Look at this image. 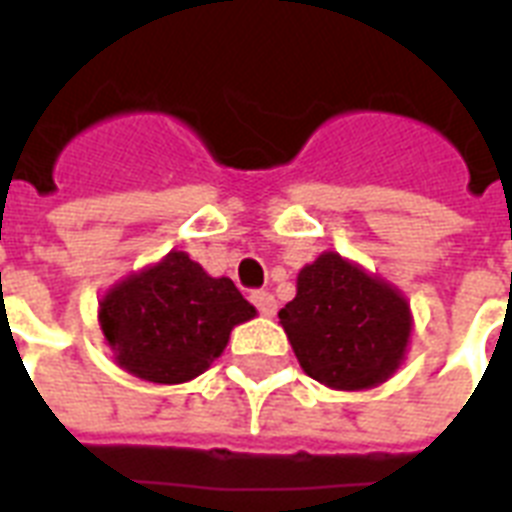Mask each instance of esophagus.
I'll list each match as a JSON object with an SVG mask.
<instances>
[{
  "label": "esophagus",
  "mask_w": 512,
  "mask_h": 512,
  "mask_svg": "<svg viewBox=\"0 0 512 512\" xmlns=\"http://www.w3.org/2000/svg\"><path fill=\"white\" fill-rule=\"evenodd\" d=\"M252 305H255L257 311L263 313V316H273L276 313V297L271 295V292H265V289H257V292H252Z\"/></svg>",
  "instance_id": "1"
}]
</instances>
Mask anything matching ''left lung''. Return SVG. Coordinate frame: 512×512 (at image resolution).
I'll use <instances>...</instances> for the list:
<instances>
[{"label":"left lung","mask_w":512,"mask_h":512,"mask_svg":"<svg viewBox=\"0 0 512 512\" xmlns=\"http://www.w3.org/2000/svg\"><path fill=\"white\" fill-rule=\"evenodd\" d=\"M279 319L305 374L340 390L388 380L412 332L404 297L335 252L305 265Z\"/></svg>","instance_id":"obj_1"}]
</instances>
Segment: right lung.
Wrapping results in <instances>:
<instances>
[{
	"instance_id": "add662e5",
	"label": "right lung",
	"mask_w": 512,
	"mask_h": 512,
	"mask_svg": "<svg viewBox=\"0 0 512 512\" xmlns=\"http://www.w3.org/2000/svg\"><path fill=\"white\" fill-rule=\"evenodd\" d=\"M255 316L231 279H212L185 252L130 276L100 303V329L119 366L148 382L199 377L231 329Z\"/></svg>"
}]
</instances>
